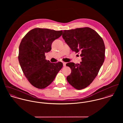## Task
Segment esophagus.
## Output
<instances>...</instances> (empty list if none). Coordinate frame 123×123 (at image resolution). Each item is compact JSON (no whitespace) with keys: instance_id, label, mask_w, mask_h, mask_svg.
<instances>
[{"instance_id":"esophagus-1","label":"esophagus","mask_w":123,"mask_h":123,"mask_svg":"<svg viewBox=\"0 0 123 123\" xmlns=\"http://www.w3.org/2000/svg\"><path fill=\"white\" fill-rule=\"evenodd\" d=\"M62 63H63V66H64V67L66 66V63L65 62H63Z\"/></svg>"}]
</instances>
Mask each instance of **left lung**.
I'll list each match as a JSON object with an SVG mask.
<instances>
[{
	"mask_svg": "<svg viewBox=\"0 0 123 123\" xmlns=\"http://www.w3.org/2000/svg\"><path fill=\"white\" fill-rule=\"evenodd\" d=\"M62 38L72 51L80 52V64L69 62L71 70L67 80L77 89L86 88L97 76L105 59V47L102 38L89 27L64 30Z\"/></svg>",
	"mask_w": 123,
	"mask_h": 123,
	"instance_id": "8db88e82",
	"label": "left lung"
}]
</instances>
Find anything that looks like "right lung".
Listing matches in <instances>:
<instances>
[{"mask_svg": "<svg viewBox=\"0 0 123 123\" xmlns=\"http://www.w3.org/2000/svg\"><path fill=\"white\" fill-rule=\"evenodd\" d=\"M62 33V31L37 28L27 33L21 42L19 62L24 75L35 88L49 86L63 66L62 62L51 63L45 56V53L51 50L53 42Z\"/></svg>", "mask_w": 123, "mask_h": 123, "instance_id": "right-lung-1", "label": "right lung"}]
</instances>
